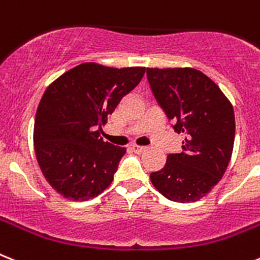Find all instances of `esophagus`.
Masks as SVG:
<instances>
[{
	"mask_svg": "<svg viewBox=\"0 0 260 260\" xmlns=\"http://www.w3.org/2000/svg\"><path fill=\"white\" fill-rule=\"evenodd\" d=\"M132 148H133V151L137 152V154H142V152H145L146 150H147L146 146H138V145H134Z\"/></svg>",
	"mask_w": 260,
	"mask_h": 260,
	"instance_id": "1",
	"label": "esophagus"
}]
</instances>
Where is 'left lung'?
Wrapping results in <instances>:
<instances>
[{
    "mask_svg": "<svg viewBox=\"0 0 260 260\" xmlns=\"http://www.w3.org/2000/svg\"><path fill=\"white\" fill-rule=\"evenodd\" d=\"M155 99L175 132L183 133V151L150 175L164 197L194 203L209 193L229 166L236 118L229 99L213 80L194 68H147Z\"/></svg>",
    "mask_w": 260,
    "mask_h": 260,
    "instance_id": "8db88e82",
    "label": "left lung"
}]
</instances>
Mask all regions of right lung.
<instances>
[{
    "label": "right lung",
    "mask_w": 260,
    "mask_h": 260,
    "mask_svg": "<svg viewBox=\"0 0 260 260\" xmlns=\"http://www.w3.org/2000/svg\"><path fill=\"white\" fill-rule=\"evenodd\" d=\"M145 72V67L83 63L48 85L35 115L34 150L42 174L57 193L86 201L112 184L126 148L104 142L99 127Z\"/></svg>",
    "instance_id": "add662e5"
}]
</instances>
